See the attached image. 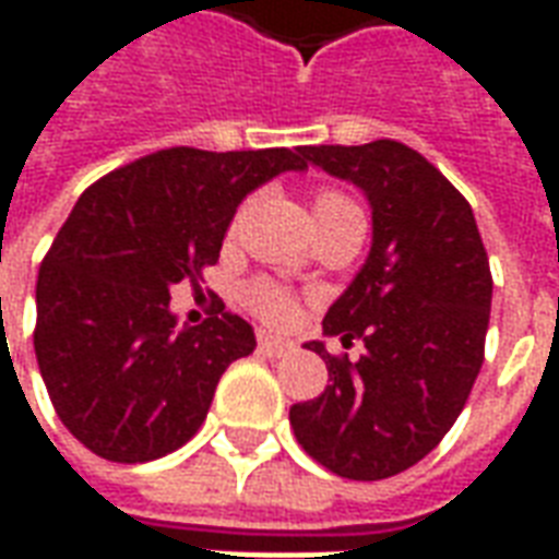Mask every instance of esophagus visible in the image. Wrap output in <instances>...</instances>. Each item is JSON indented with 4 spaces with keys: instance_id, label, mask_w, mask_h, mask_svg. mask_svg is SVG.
Returning <instances> with one entry per match:
<instances>
[{
    "instance_id": "34e87169",
    "label": "esophagus",
    "mask_w": 559,
    "mask_h": 559,
    "mask_svg": "<svg viewBox=\"0 0 559 559\" xmlns=\"http://www.w3.org/2000/svg\"><path fill=\"white\" fill-rule=\"evenodd\" d=\"M260 350L266 353V356H284V353H290L293 350V341H284L278 338V335H260Z\"/></svg>"
}]
</instances>
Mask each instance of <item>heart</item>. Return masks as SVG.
Returning <instances> with one entry per match:
<instances>
[{
    "label": "heart",
    "mask_w": 559,
    "mask_h": 559,
    "mask_svg": "<svg viewBox=\"0 0 559 559\" xmlns=\"http://www.w3.org/2000/svg\"><path fill=\"white\" fill-rule=\"evenodd\" d=\"M353 206L350 200L344 194H335V191H320L314 197V212H323V209H344ZM248 305H251V311H254L260 320H266V323H287L296 311V305L284 290L278 287H269V284H257L248 290Z\"/></svg>",
    "instance_id": "obj_1"
}]
</instances>
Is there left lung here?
I'll return each mask as SVG.
<instances>
[{"instance_id": "left-lung-1", "label": "left lung", "mask_w": 559, "mask_h": 559, "mask_svg": "<svg viewBox=\"0 0 559 559\" xmlns=\"http://www.w3.org/2000/svg\"><path fill=\"white\" fill-rule=\"evenodd\" d=\"M302 158L356 185L371 206V251L323 317L350 362L308 341L332 386L293 404L296 440L344 479H389L440 443L467 404L491 314V269L473 209L399 140L302 146Z\"/></svg>"}]
</instances>
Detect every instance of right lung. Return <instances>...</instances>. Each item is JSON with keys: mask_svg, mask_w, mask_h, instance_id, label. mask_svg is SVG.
I'll return each instance as SVG.
<instances>
[{"mask_svg": "<svg viewBox=\"0 0 559 559\" xmlns=\"http://www.w3.org/2000/svg\"><path fill=\"white\" fill-rule=\"evenodd\" d=\"M302 146L164 148L83 191L35 287V356L59 419L95 455L143 464L188 443L227 365L254 353L224 311L179 326L170 287L218 263L245 197L302 173Z\"/></svg>", "mask_w": 559, "mask_h": 559, "instance_id": "right-lung-1", "label": "right lung"}]
</instances>
